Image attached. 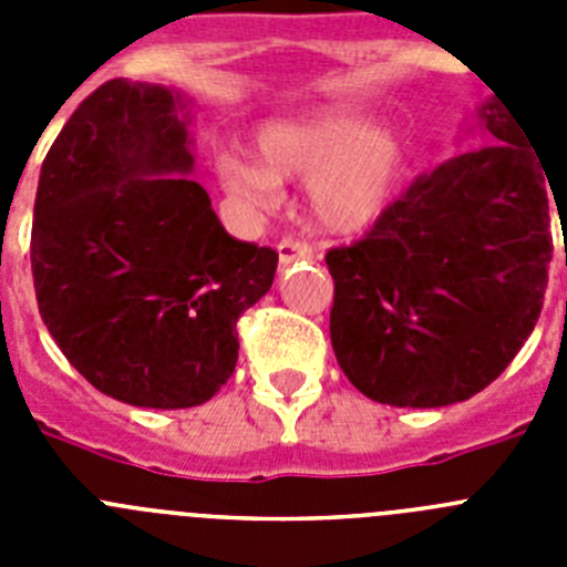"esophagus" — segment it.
<instances>
[{"mask_svg":"<svg viewBox=\"0 0 567 567\" xmlns=\"http://www.w3.org/2000/svg\"><path fill=\"white\" fill-rule=\"evenodd\" d=\"M278 255H280V267H289L292 260L315 258V247L309 244V240L298 238V235H287V238L278 244Z\"/></svg>","mask_w":567,"mask_h":567,"instance_id":"esophagus-1","label":"esophagus"}]
</instances>
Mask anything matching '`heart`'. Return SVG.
Listing matches in <instances>:
<instances>
[{
  "mask_svg": "<svg viewBox=\"0 0 567 567\" xmlns=\"http://www.w3.org/2000/svg\"><path fill=\"white\" fill-rule=\"evenodd\" d=\"M255 150L258 162L240 153L218 158V182L235 202L267 209L278 202V178H309L315 215L332 229L372 224L400 169L398 138L340 107L269 122L258 130Z\"/></svg>",
  "mask_w": 567,
  "mask_h": 567,
  "instance_id": "heart-1",
  "label": "heart"
}]
</instances>
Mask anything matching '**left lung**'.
<instances>
[{"label":"left lung","mask_w":567,"mask_h":567,"mask_svg":"<svg viewBox=\"0 0 567 567\" xmlns=\"http://www.w3.org/2000/svg\"><path fill=\"white\" fill-rule=\"evenodd\" d=\"M485 144L417 175L374 227L327 252L329 334L358 392L437 409L483 392L543 312L554 252L548 175L503 102Z\"/></svg>","instance_id":"1"}]
</instances>
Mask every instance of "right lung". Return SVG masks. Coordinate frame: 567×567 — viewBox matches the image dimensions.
<instances>
[{"label": "right lung", "mask_w": 567, "mask_h": 567, "mask_svg": "<svg viewBox=\"0 0 567 567\" xmlns=\"http://www.w3.org/2000/svg\"><path fill=\"white\" fill-rule=\"evenodd\" d=\"M175 107L153 84L93 90L44 155L30 233L48 332L99 392L144 409L221 392L238 363L235 323L278 267L182 175L193 153Z\"/></svg>", "instance_id": "add662e5"}]
</instances>
